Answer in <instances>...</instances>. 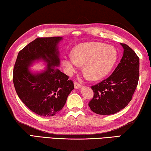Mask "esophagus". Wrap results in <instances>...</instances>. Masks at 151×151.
Here are the masks:
<instances>
[{"label":"esophagus","instance_id":"esophagus-1","mask_svg":"<svg viewBox=\"0 0 151 151\" xmlns=\"http://www.w3.org/2000/svg\"><path fill=\"white\" fill-rule=\"evenodd\" d=\"M81 86V83H79V82H78V81H74V88H75L76 89L80 88Z\"/></svg>","mask_w":151,"mask_h":151}]
</instances>
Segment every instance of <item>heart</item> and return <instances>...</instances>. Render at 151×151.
<instances>
[{
  "instance_id": "b5f03b06",
  "label": "heart",
  "mask_w": 151,
  "mask_h": 151,
  "mask_svg": "<svg viewBox=\"0 0 151 151\" xmlns=\"http://www.w3.org/2000/svg\"><path fill=\"white\" fill-rule=\"evenodd\" d=\"M118 59L114 47L99 42L79 44L73 50L72 56H65L63 65L66 71L71 74L83 65L85 75L92 80L106 77L112 70Z\"/></svg>"
}]
</instances>
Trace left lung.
I'll list each match as a JSON object with an SVG mask.
<instances>
[{
	"label": "left lung",
	"instance_id": "8db88e82",
	"mask_svg": "<svg viewBox=\"0 0 151 151\" xmlns=\"http://www.w3.org/2000/svg\"><path fill=\"white\" fill-rule=\"evenodd\" d=\"M120 62L110 77L92 86L93 97L88 105L98 114L110 115L124 108L132 100L139 79V58L127 44Z\"/></svg>",
	"mask_w": 151,
	"mask_h": 151
}]
</instances>
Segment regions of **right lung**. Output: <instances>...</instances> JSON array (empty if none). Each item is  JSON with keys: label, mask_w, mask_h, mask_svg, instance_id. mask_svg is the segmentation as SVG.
Instances as JSON below:
<instances>
[{"label": "right lung", "mask_w": 151, "mask_h": 151, "mask_svg": "<svg viewBox=\"0 0 151 151\" xmlns=\"http://www.w3.org/2000/svg\"><path fill=\"white\" fill-rule=\"evenodd\" d=\"M61 37H39L19 52L13 69V83L17 95L32 112L52 116L65 105L73 90V83L59 71L58 44ZM47 63L45 70L32 73L28 68L34 61Z\"/></svg>", "instance_id": "right-lung-1"}]
</instances>
